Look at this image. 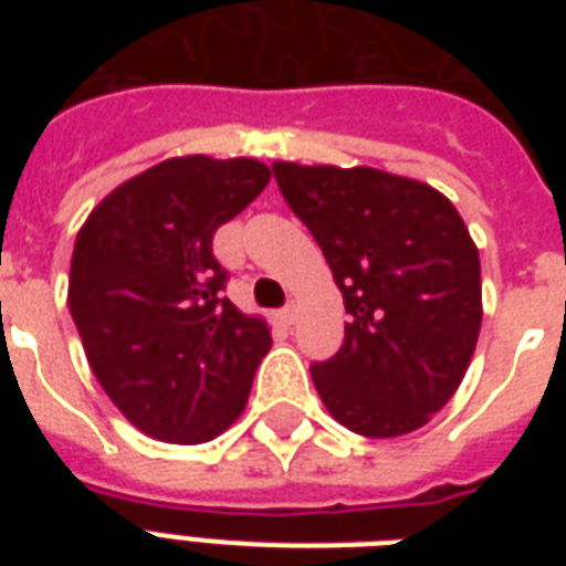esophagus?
Instances as JSON below:
<instances>
[{
	"instance_id": "obj_1",
	"label": "esophagus",
	"mask_w": 566,
	"mask_h": 566,
	"mask_svg": "<svg viewBox=\"0 0 566 566\" xmlns=\"http://www.w3.org/2000/svg\"><path fill=\"white\" fill-rule=\"evenodd\" d=\"M279 319H282L284 326H293V319H296V305H284L282 311H279Z\"/></svg>"
}]
</instances>
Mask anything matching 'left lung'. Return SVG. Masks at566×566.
I'll use <instances>...</instances> for the list:
<instances>
[{
    "label": "left lung",
    "instance_id": "8db88e82",
    "mask_svg": "<svg viewBox=\"0 0 566 566\" xmlns=\"http://www.w3.org/2000/svg\"><path fill=\"white\" fill-rule=\"evenodd\" d=\"M284 202L344 293V346L311 364L328 413L367 438L420 429L452 399L482 328V266L455 205L370 167L273 164Z\"/></svg>",
    "mask_w": 566,
    "mask_h": 566
}]
</instances>
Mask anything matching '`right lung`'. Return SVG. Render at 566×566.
Segmentation results:
<instances>
[{"label": "right lung", "mask_w": 566, "mask_h": 566, "mask_svg": "<svg viewBox=\"0 0 566 566\" xmlns=\"http://www.w3.org/2000/svg\"><path fill=\"white\" fill-rule=\"evenodd\" d=\"M266 181L252 158H170L105 196L75 238L70 314L111 402L149 438L205 443L247 405L273 340L226 296L213 231Z\"/></svg>", "instance_id": "1"}]
</instances>
